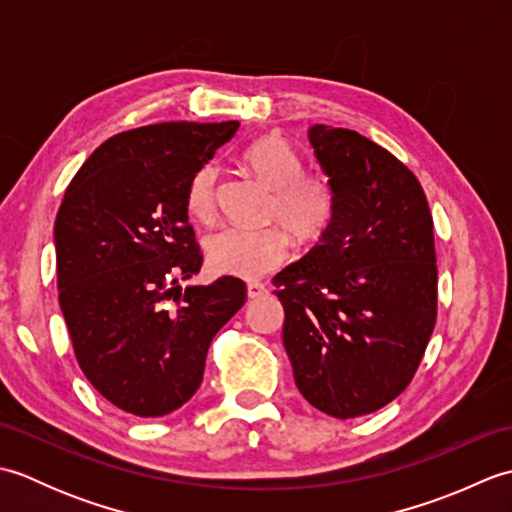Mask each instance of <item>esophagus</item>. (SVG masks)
I'll return each instance as SVG.
<instances>
[{
    "label": "esophagus",
    "mask_w": 512,
    "mask_h": 512,
    "mask_svg": "<svg viewBox=\"0 0 512 512\" xmlns=\"http://www.w3.org/2000/svg\"><path fill=\"white\" fill-rule=\"evenodd\" d=\"M246 292H248V299H259L268 295V288L264 284H248Z\"/></svg>",
    "instance_id": "esophagus-1"
}]
</instances>
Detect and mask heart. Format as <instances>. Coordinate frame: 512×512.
Wrapping results in <instances>:
<instances>
[{"mask_svg": "<svg viewBox=\"0 0 512 512\" xmlns=\"http://www.w3.org/2000/svg\"><path fill=\"white\" fill-rule=\"evenodd\" d=\"M250 171L270 191L262 228L226 226L206 239V259L217 275L257 279L286 262L292 242L314 244L330 231L339 209L336 187L328 173L303 169V158L286 138L266 136L255 140L244 154ZM215 165H202L187 187V211L209 224L217 211Z\"/></svg>", "mask_w": 512, "mask_h": 512, "instance_id": "1", "label": "heart"}]
</instances>
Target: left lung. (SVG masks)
I'll return each mask as SVG.
<instances>
[{
    "label": "left lung",
    "instance_id": "left-lung-1",
    "mask_svg": "<svg viewBox=\"0 0 512 512\" xmlns=\"http://www.w3.org/2000/svg\"><path fill=\"white\" fill-rule=\"evenodd\" d=\"M310 143L339 209L273 284L299 391L347 420L400 396L427 350L438 317L433 217L418 178L374 140L314 125Z\"/></svg>",
    "mask_w": 512,
    "mask_h": 512
}]
</instances>
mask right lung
Returning <instances> with one entry per match:
<instances>
[{"instance_id":"right-lung-1","label":"right lung","mask_w":512,"mask_h":512,"mask_svg":"<svg viewBox=\"0 0 512 512\" xmlns=\"http://www.w3.org/2000/svg\"><path fill=\"white\" fill-rule=\"evenodd\" d=\"M237 127L129 129L105 140L65 189L54 222L59 306L81 372L132 416H167L198 391L213 336L246 301L237 277L178 286L202 268L189 180Z\"/></svg>"}]
</instances>
